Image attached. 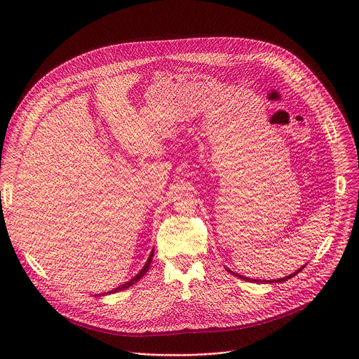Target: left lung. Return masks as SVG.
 <instances>
[{
  "mask_svg": "<svg viewBox=\"0 0 359 359\" xmlns=\"http://www.w3.org/2000/svg\"><path fill=\"white\" fill-rule=\"evenodd\" d=\"M306 266V264H305ZM305 266H302L301 269H298L295 273H292V274H290V276H287V277H283V278H278V280H254V278H248V277H244V276H240V274H237V273H233L231 270H229V269H226L229 273H231L233 276H236V277H238V278H241V280H244V281H250V283H262V284H266V283H283V281H287V280H290L291 277H294V276H297Z\"/></svg>",
  "mask_w": 359,
  "mask_h": 359,
  "instance_id": "1",
  "label": "left lung"
}]
</instances>
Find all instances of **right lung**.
<instances>
[{"instance_id": "right-lung-1", "label": "right lung", "mask_w": 359, "mask_h": 359, "mask_svg": "<svg viewBox=\"0 0 359 359\" xmlns=\"http://www.w3.org/2000/svg\"><path fill=\"white\" fill-rule=\"evenodd\" d=\"M153 252H155V250H151V252H150V255H149V259H147V262H146V264L143 266V269L133 277V278H130L129 281H126L125 284H122V285H119V287H116V288H114V290H111V291H108V292H104V294H99V295H108V294H115V292H118V291H123V290H126V288H129V287H132L135 283H137L146 273H147V270H149V267H150V263H151V259H153Z\"/></svg>"}]
</instances>
